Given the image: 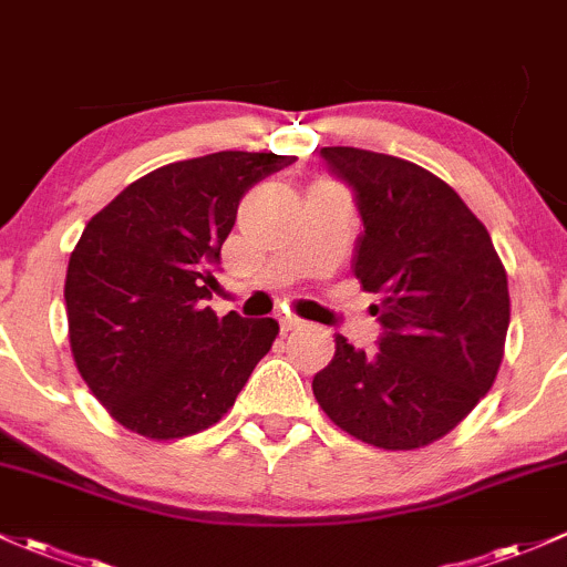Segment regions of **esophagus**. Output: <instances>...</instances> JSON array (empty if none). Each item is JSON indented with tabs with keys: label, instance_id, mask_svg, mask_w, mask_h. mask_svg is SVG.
I'll return each mask as SVG.
<instances>
[{
	"label": "esophagus",
	"instance_id": "esophagus-1",
	"mask_svg": "<svg viewBox=\"0 0 567 567\" xmlns=\"http://www.w3.org/2000/svg\"><path fill=\"white\" fill-rule=\"evenodd\" d=\"M278 321H281V332H291L300 327V319H297V316H281Z\"/></svg>",
	"mask_w": 567,
	"mask_h": 567
}]
</instances>
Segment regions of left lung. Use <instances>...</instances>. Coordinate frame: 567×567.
I'll use <instances>...</instances> for the list:
<instances>
[{
	"label": "left lung",
	"mask_w": 567,
	"mask_h": 567,
	"mask_svg": "<svg viewBox=\"0 0 567 567\" xmlns=\"http://www.w3.org/2000/svg\"><path fill=\"white\" fill-rule=\"evenodd\" d=\"M321 159L351 186L362 216L354 276L381 295L379 351L343 334L313 379L321 411L357 441L411 452L452 432L495 383L511 300L484 224L419 164L332 145Z\"/></svg>",
	"instance_id": "left-lung-1"
}]
</instances>
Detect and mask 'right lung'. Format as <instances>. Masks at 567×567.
Returning <instances> with one entry per match:
<instances>
[{
    "mask_svg": "<svg viewBox=\"0 0 567 567\" xmlns=\"http://www.w3.org/2000/svg\"><path fill=\"white\" fill-rule=\"evenodd\" d=\"M291 162L218 151L164 164L86 224L64 281L70 349L126 430L175 441L213 427L270 351L276 319H218L203 300L240 199Z\"/></svg>",
    "mask_w": 567,
    "mask_h": 567,
    "instance_id": "right-lung-1",
    "label": "right lung"
}]
</instances>
